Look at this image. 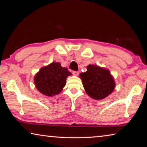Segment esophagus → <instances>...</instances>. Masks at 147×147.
Here are the masks:
<instances>
[{
    "label": "esophagus",
    "instance_id": "esophagus-1",
    "mask_svg": "<svg viewBox=\"0 0 147 147\" xmlns=\"http://www.w3.org/2000/svg\"><path fill=\"white\" fill-rule=\"evenodd\" d=\"M73 74L74 76H78V74H79V73L78 71H73Z\"/></svg>",
    "mask_w": 147,
    "mask_h": 147
}]
</instances>
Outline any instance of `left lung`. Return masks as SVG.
I'll return each mask as SVG.
<instances>
[{"label": "left lung", "mask_w": 147, "mask_h": 147, "mask_svg": "<svg viewBox=\"0 0 147 147\" xmlns=\"http://www.w3.org/2000/svg\"><path fill=\"white\" fill-rule=\"evenodd\" d=\"M86 93L94 100H102L112 93L115 82L109 69L97 65H89L87 71L79 76Z\"/></svg>", "instance_id": "obj_1"}]
</instances>
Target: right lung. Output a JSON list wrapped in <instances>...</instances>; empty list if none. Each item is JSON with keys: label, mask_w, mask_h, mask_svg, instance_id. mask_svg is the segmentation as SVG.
<instances>
[{"label": "right lung", "mask_w": 147, "mask_h": 147, "mask_svg": "<svg viewBox=\"0 0 147 147\" xmlns=\"http://www.w3.org/2000/svg\"><path fill=\"white\" fill-rule=\"evenodd\" d=\"M69 75L71 73L66 67H61L59 62H53L41 67L36 74L35 86L44 95L54 96L61 93Z\"/></svg>", "instance_id": "add662e5"}]
</instances>
